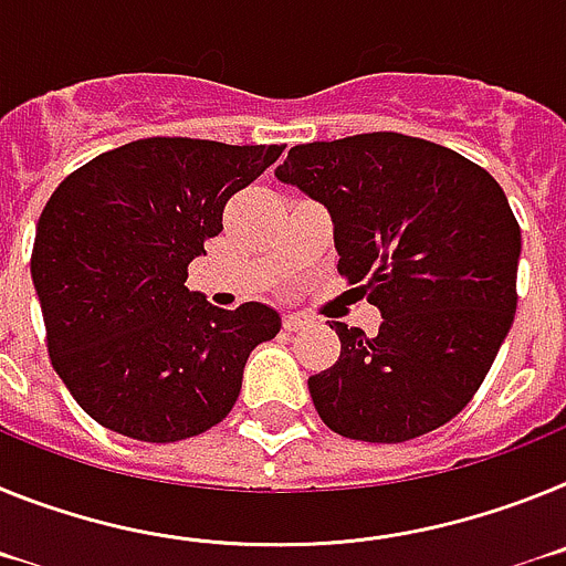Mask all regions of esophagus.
Masks as SVG:
<instances>
[{
	"mask_svg": "<svg viewBox=\"0 0 566 566\" xmlns=\"http://www.w3.org/2000/svg\"><path fill=\"white\" fill-rule=\"evenodd\" d=\"M311 324V318L302 316V313H287L284 316V331H304Z\"/></svg>",
	"mask_w": 566,
	"mask_h": 566,
	"instance_id": "obj_1",
	"label": "esophagus"
}]
</instances>
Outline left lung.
<instances>
[{"label":"left lung","mask_w":566,"mask_h":566,"mask_svg":"<svg viewBox=\"0 0 566 566\" xmlns=\"http://www.w3.org/2000/svg\"><path fill=\"white\" fill-rule=\"evenodd\" d=\"M276 179L322 201L338 273L381 311L333 322L342 353L307 378L344 439L399 444L459 416L515 316L521 230L499 181L436 142L358 134L290 147Z\"/></svg>","instance_id":"obj_1"}]
</instances>
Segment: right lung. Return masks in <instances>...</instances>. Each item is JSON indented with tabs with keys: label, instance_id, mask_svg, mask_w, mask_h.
<instances>
[{
	"label": "right lung",
	"instance_id": "obj_1",
	"mask_svg": "<svg viewBox=\"0 0 566 566\" xmlns=\"http://www.w3.org/2000/svg\"><path fill=\"white\" fill-rule=\"evenodd\" d=\"M282 145L154 136L73 170L45 205L31 276L53 370L127 439L181 441L233 410L253 347L282 331L262 302L213 307L185 287L224 205Z\"/></svg>",
	"mask_w": 566,
	"mask_h": 566
}]
</instances>
